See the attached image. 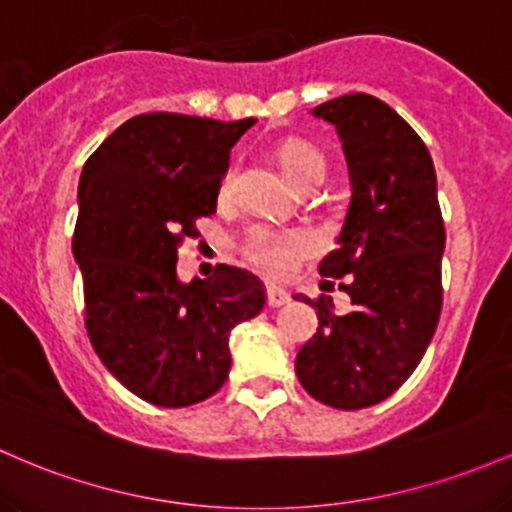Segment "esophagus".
Segmentation results:
<instances>
[{
  "label": "esophagus",
  "instance_id": "esophagus-1",
  "mask_svg": "<svg viewBox=\"0 0 512 512\" xmlns=\"http://www.w3.org/2000/svg\"><path fill=\"white\" fill-rule=\"evenodd\" d=\"M287 302H290L287 290H283V287H275V285L268 287V307H283V304H287Z\"/></svg>",
  "mask_w": 512,
  "mask_h": 512
}]
</instances>
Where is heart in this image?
<instances>
[{
  "instance_id": "obj_1",
  "label": "heart",
  "mask_w": 512,
  "mask_h": 512,
  "mask_svg": "<svg viewBox=\"0 0 512 512\" xmlns=\"http://www.w3.org/2000/svg\"><path fill=\"white\" fill-rule=\"evenodd\" d=\"M278 162L283 166L285 176L295 186L312 176H324L326 157L319 152L312 142L292 137L278 147ZM232 171L222 181V193H229L232 188ZM312 249V241L300 229H275L271 225H251L241 239V251L254 266L266 271L268 275H285L295 266L300 256Z\"/></svg>"
}]
</instances>
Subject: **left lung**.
Listing matches in <instances>:
<instances>
[{
	"mask_svg": "<svg viewBox=\"0 0 512 512\" xmlns=\"http://www.w3.org/2000/svg\"><path fill=\"white\" fill-rule=\"evenodd\" d=\"M312 116L336 128L350 179L338 246L319 273L348 275L353 309L336 314L321 297L319 329L297 353L295 372L321 404L355 411L392 396L426 353L442 307L445 227L428 147L394 108L346 94Z\"/></svg>",
	"mask_w": 512,
	"mask_h": 512,
	"instance_id": "8db88e82",
	"label": "left lung"
}]
</instances>
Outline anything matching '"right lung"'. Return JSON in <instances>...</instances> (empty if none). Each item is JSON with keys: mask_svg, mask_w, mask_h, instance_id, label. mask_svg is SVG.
Returning a JSON list of instances; mask_svg holds the SVG:
<instances>
[{"mask_svg": "<svg viewBox=\"0 0 512 512\" xmlns=\"http://www.w3.org/2000/svg\"><path fill=\"white\" fill-rule=\"evenodd\" d=\"M254 118L145 113L125 120L86 159L79 179L74 261L86 331L106 370L164 409L198 404L229 375V331L266 307L244 268L217 266L181 283L179 244L217 210L229 149Z\"/></svg>", "mask_w": 512, "mask_h": 512, "instance_id": "right-lung-1", "label": "right lung"}]
</instances>
